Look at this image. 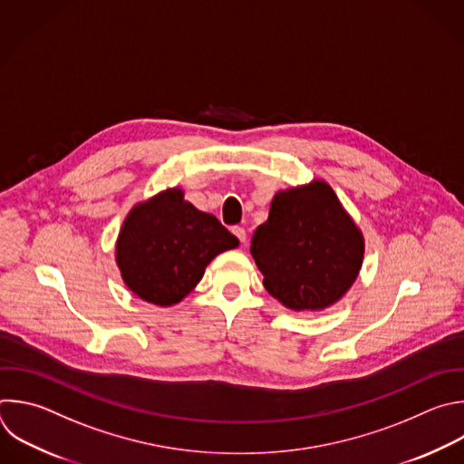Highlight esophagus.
Here are the masks:
<instances>
[{
	"label": "esophagus",
	"instance_id": "obj_1",
	"mask_svg": "<svg viewBox=\"0 0 464 464\" xmlns=\"http://www.w3.org/2000/svg\"><path fill=\"white\" fill-rule=\"evenodd\" d=\"M231 231H233V235H235V237H237L240 242H246V237H247V235H246V229H244V227H238V226H235Z\"/></svg>",
	"mask_w": 464,
	"mask_h": 464
}]
</instances>
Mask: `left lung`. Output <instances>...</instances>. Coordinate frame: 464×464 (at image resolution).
<instances>
[{
	"instance_id": "8db88e82",
	"label": "left lung",
	"mask_w": 464,
	"mask_h": 464,
	"mask_svg": "<svg viewBox=\"0 0 464 464\" xmlns=\"http://www.w3.org/2000/svg\"><path fill=\"white\" fill-rule=\"evenodd\" d=\"M266 291L291 312H323L359 276L364 237L324 180L275 193L251 240Z\"/></svg>"
}]
</instances>
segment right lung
Masks as SVG:
<instances>
[{
	"instance_id": "add662e5",
	"label": "right lung",
	"mask_w": 464,
	"mask_h": 464,
	"mask_svg": "<svg viewBox=\"0 0 464 464\" xmlns=\"http://www.w3.org/2000/svg\"><path fill=\"white\" fill-rule=\"evenodd\" d=\"M238 244L217 217L188 202L184 189L169 188L132 206L118 233L114 260L129 291L169 307L197 287L217 255Z\"/></svg>"
}]
</instances>
